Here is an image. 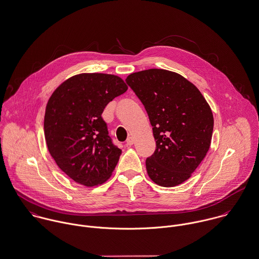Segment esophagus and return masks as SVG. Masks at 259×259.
<instances>
[{
    "label": "esophagus",
    "instance_id": "esophagus-1",
    "mask_svg": "<svg viewBox=\"0 0 259 259\" xmlns=\"http://www.w3.org/2000/svg\"><path fill=\"white\" fill-rule=\"evenodd\" d=\"M134 144V139L132 138V137H129L128 139H127V141H126V145L127 146H131V145H133Z\"/></svg>",
    "mask_w": 259,
    "mask_h": 259
}]
</instances>
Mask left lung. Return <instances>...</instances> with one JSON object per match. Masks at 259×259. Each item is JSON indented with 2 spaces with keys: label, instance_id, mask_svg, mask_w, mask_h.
<instances>
[{
  "label": "left lung",
  "instance_id": "left-lung-1",
  "mask_svg": "<svg viewBox=\"0 0 259 259\" xmlns=\"http://www.w3.org/2000/svg\"><path fill=\"white\" fill-rule=\"evenodd\" d=\"M126 83L153 127L156 149L146 159L150 179L163 187L183 183L209 150L214 124L210 106L196 86L175 72L144 70L130 74Z\"/></svg>",
  "mask_w": 259,
  "mask_h": 259
}]
</instances>
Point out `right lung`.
<instances>
[{"mask_svg":"<svg viewBox=\"0 0 259 259\" xmlns=\"http://www.w3.org/2000/svg\"><path fill=\"white\" fill-rule=\"evenodd\" d=\"M127 89L118 76L83 73L63 82L50 97L44 118L47 147L75 182L92 187L112 175L122 150L113 144L101 115Z\"/></svg>","mask_w":259,"mask_h":259,"instance_id":"obj_1","label":"right lung"}]
</instances>
